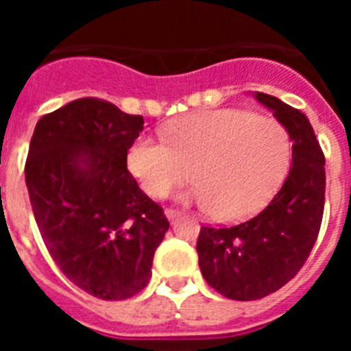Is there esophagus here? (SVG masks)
<instances>
[{
    "label": "esophagus",
    "instance_id": "1",
    "mask_svg": "<svg viewBox=\"0 0 351 351\" xmlns=\"http://www.w3.org/2000/svg\"><path fill=\"white\" fill-rule=\"evenodd\" d=\"M165 216L169 221H176V219L181 216V213H179L178 209H172V207H169V209H165Z\"/></svg>",
    "mask_w": 351,
    "mask_h": 351
}]
</instances>
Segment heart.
<instances>
[{"mask_svg": "<svg viewBox=\"0 0 351 351\" xmlns=\"http://www.w3.org/2000/svg\"><path fill=\"white\" fill-rule=\"evenodd\" d=\"M163 138L141 135L126 154L130 172L151 197H165L191 176L184 200L210 207L223 221L246 218L267 202L290 160L280 121L243 108H213L176 119Z\"/></svg>", "mask_w": 351, "mask_h": 351, "instance_id": "1", "label": "heart"}]
</instances>
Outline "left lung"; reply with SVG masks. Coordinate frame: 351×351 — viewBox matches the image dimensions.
I'll list each match as a JSON object with an SVG mask.
<instances>
[{
  "instance_id": "8db88e82",
  "label": "left lung",
  "mask_w": 351,
  "mask_h": 351,
  "mask_svg": "<svg viewBox=\"0 0 351 351\" xmlns=\"http://www.w3.org/2000/svg\"><path fill=\"white\" fill-rule=\"evenodd\" d=\"M287 128L290 172L255 218L234 226H202L198 265L207 283L232 300L274 293L300 271L320 232L325 204V156L311 123L276 96L255 93Z\"/></svg>"
}]
</instances>
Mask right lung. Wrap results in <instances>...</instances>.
Returning <instances> with one entry per match:
<instances>
[{"label": "right lung", "instance_id": "obj_1", "mask_svg": "<svg viewBox=\"0 0 351 351\" xmlns=\"http://www.w3.org/2000/svg\"><path fill=\"white\" fill-rule=\"evenodd\" d=\"M142 130V116L79 98L40 117L29 142L24 172L45 247L71 283L104 300L147 285L170 226L126 167Z\"/></svg>", "mask_w": 351, "mask_h": 351}]
</instances>
